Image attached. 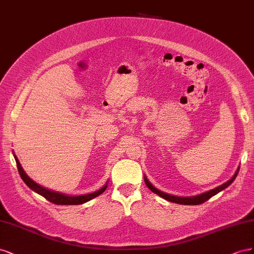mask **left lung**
I'll list each match as a JSON object with an SVG mask.
<instances>
[{
  "label": "left lung",
  "instance_id": "8db88e82",
  "mask_svg": "<svg viewBox=\"0 0 254 254\" xmlns=\"http://www.w3.org/2000/svg\"><path fill=\"white\" fill-rule=\"evenodd\" d=\"M238 171H240V166H238V168L236 169L233 177H232L230 180H228L226 183H223V184H221L219 186H217V187L213 188V190H207L205 192H202V193H199V194L192 195V197H178V195H172V194H169V193H166V192H164L162 190H157V188H155L153 185H152L146 176H144V183H146V185L149 187V190L151 191H153L154 193L158 194L159 197L164 198L165 200L173 202V203H178V204L198 205V204H201V203H203V202L207 201L209 198H212L213 195L220 192L221 190H226L228 186H230L232 183H233V181L235 180V178L238 175Z\"/></svg>",
  "mask_w": 254,
  "mask_h": 254
}]
</instances>
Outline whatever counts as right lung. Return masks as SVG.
Returning <instances> with one entry per match:
<instances>
[{
  "mask_svg": "<svg viewBox=\"0 0 254 254\" xmlns=\"http://www.w3.org/2000/svg\"><path fill=\"white\" fill-rule=\"evenodd\" d=\"M13 157L16 159V163H17V167L20 173V177L22 178L23 182L31 188L32 190H34L35 192H37L38 194L42 195V197H45L48 201L52 202L54 204H59V205H77V204H83L85 202H88L91 199L98 197L101 193H102L106 188H107V184L108 182H106V184L101 187L100 190L90 192V193H86V194H81V195H68V194H64L62 192H57V191H53V190H50L46 187H42L41 185L37 184L33 181L30 177H28L25 171L23 170L22 166H21L20 162L18 157L14 154V152H12Z\"/></svg>",
  "mask_w": 254,
  "mask_h": 254,
  "instance_id": "obj_1",
  "label": "right lung"
}]
</instances>
